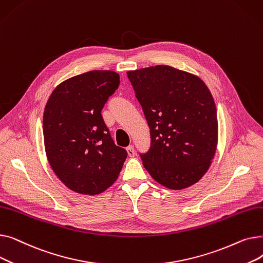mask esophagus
Listing matches in <instances>:
<instances>
[{"mask_svg": "<svg viewBox=\"0 0 263 263\" xmlns=\"http://www.w3.org/2000/svg\"><path fill=\"white\" fill-rule=\"evenodd\" d=\"M127 153H128V156L129 157H134L135 156V151H134V147L131 145L129 147H127Z\"/></svg>", "mask_w": 263, "mask_h": 263, "instance_id": "esophagus-1", "label": "esophagus"}]
</instances>
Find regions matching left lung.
I'll use <instances>...</instances> for the list:
<instances>
[{"label":"left lung","mask_w":263,"mask_h":263,"mask_svg":"<svg viewBox=\"0 0 263 263\" xmlns=\"http://www.w3.org/2000/svg\"><path fill=\"white\" fill-rule=\"evenodd\" d=\"M150 128V149L141 154L157 182L182 190L209 170L218 141L216 106L197 76L158 65L127 72Z\"/></svg>","instance_id":"left-lung-1"}]
</instances>
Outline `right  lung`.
<instances>
[{
    "instance_id": "right-lung-1",
    "label": "right lung",
    "mask_w": 263,
    "mask_h": 263,
    "mask_svg": "<svg viewBox=\"0 0 263 263\" xmlns=\"http://www.w3.org/2000/svg\"><path fill=\"white\" fill-rule=\"evenodd\" d=\"M119 74L92 70L59 84L45 107L46 155L60 180L83 195H97L112 185L127 159L116 146L101 110L119 86Z\"/></svg>"
}]
</instances>
